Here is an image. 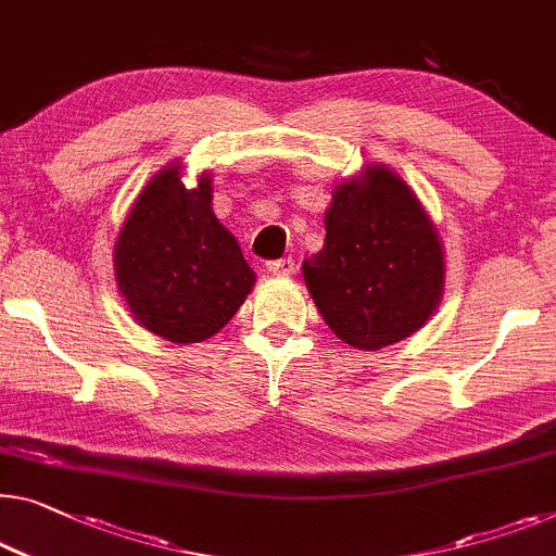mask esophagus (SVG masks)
<instances>
[{
  "label": "esophagus",
  "instance_id": "esophagus-1",
  "mask_svg": "<svg viewBox=\"0 0 556 556\" xmlns=\"http://www.w3.org/2000/svg\"><path fill=\"white\" fill-rule=\"evenodd\" d=\"M267 271L269 275L275 277H289L294 275V260H289V256H285V260H275L267 264Z\"/></svg>",
  "mask_w": 556,
  "mask_h": 556
}]
</instances>
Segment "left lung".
Listing matches in <instances>:
<instances>
[{
	"label": "left lung",
	"mask_w": 556,
	"mask_h": 556,
	"mask_svg": "<svg viewBox=\"0 0 556 556\" xmlns=\"http://www.w3.org/2000/svg\"><path fill=\"white\" fill-rule=\"evenodd\" d=\"M325 229V247L302 262V275L344 344L377 352L432 319L444 296V247L425 204L392 167L371 162L339 181Z\"/></svg>",
	"instance_id": "left-lung-1"
}]
</instances>
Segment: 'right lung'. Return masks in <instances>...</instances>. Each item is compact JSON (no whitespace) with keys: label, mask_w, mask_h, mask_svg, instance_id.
<instances>
[{"label":"right lung","mask_w":556,"mask_h":556,"mask_svg":"<svg viewBox=\"0 0 556 556\" xmlns=\"http://www.w3.org/2000/svg\"><path fill=\"white\" fill-rule=\"evenodd\" d=\"M185 169L172 162L147 181L114 242V281L131 317L174 344L225 329L256 281L212 210V172L187 187Z\"/></svg>","instance_id":"1"}]
</instances>
